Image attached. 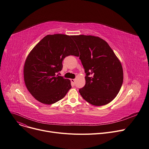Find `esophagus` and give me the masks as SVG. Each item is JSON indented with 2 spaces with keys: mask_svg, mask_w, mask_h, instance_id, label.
Here are the masks:
<instances>
[{
  "mask_svg": "<svg viewBox=\"0 0 149 149\" xmlns=\"http://www.w3.org/2000/svg\"><path fill=\"white\" fill-rule=\"evenodd\" d=\"M71 81L72 84H75V79H71Z\"/></svg>",
  "mask_w": 149,
  "mask_h": 149,
  "instance_id": "obj_1",
  "label": "esophagus"
}]
</instances>
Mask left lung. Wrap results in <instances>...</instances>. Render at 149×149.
<instances>
[{
	"mask_svg": "<svg viewBox=\"0 0 149 149\" xmlns=\"http://www.w3.org/2000/svg\"><path fill=\"white\" fill-rule=\"evenodd\" d=\"M80 51L86 74V84L79 89L87 102L95 106L106 105L119 92L123 80L122 64L104 39L91 35L72 37Z\"/></svg>",
	"mask_w": 149,
	"mask_h": 149,
	"instance_id": "obj_1",
	"label": "left lung"
}]
</instances>
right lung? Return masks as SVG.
<instances>
[{
    "instance_id": "1",
    "label": "right lung",
    "mask_w": 149,
    "mask_h": 149,
    "mask_svg": "<svg viewBox=\"0 0 149 149\" xmlns=\"http://www.w3.org/2000/svg\"><path fill=\"white\" fill-rule=\"evenodd\" d=\"M72 36L48 35L29 54L24 66V80L29 92L42 104L50 105L63 99L71 88L69 79L56 75L68 56H78Z\"/></svg>"
}]
</instances>
